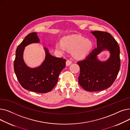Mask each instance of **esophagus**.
I'll list each match as a JSON object with an SVG mask.
<instances>
[{
    "label": "esophagus",
    "mask_w": 130,
    "mask_h": 130,
    "mask_svg": "<svg viewBox=\"0 0 130 130\" xmlns=\"http://www.w3.org/2000/svg\"><path fill=\"white\" fill-rule=\"evenodd\" d=\"M72 63V61L70 60H67L66 61V66H69Z\"/></svg>",
    "instance_id": "obj_1"
}]
</instances>
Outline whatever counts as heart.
<instances>
[{
    "mask_svg": "<svg viewBox=\"0 0 130 130\" xmlns=\"http://www.w3.org/2000/svg\"><path fill=\"white\" fill-rule=\"evenodd\" d=\"M57 51L64 53L66 50L73 51L74 56L77 59H82L86 57L92 50L93 44L91 41L86 40L83 37L70 35L64 37L61 43L55 44Z\"/></svg>",
    "mask_w": 130,
    "mask_h": 130,
    "instance_id": "b5f03b06",
    "label": "heart"
}]
</instances>
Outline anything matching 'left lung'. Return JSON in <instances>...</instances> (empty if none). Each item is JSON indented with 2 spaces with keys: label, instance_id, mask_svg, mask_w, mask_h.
Returning a JSON list of instances; mask_svg holds the SVG:
<instances>
[{
  "label": "left lung",
  "instance_id": "8db88e82",
  "mask_svg": "<svg viewBox=\"0 0 130 130\" xmlns=\"http://www.w3.org/2000/svg\"><path fill=\"white\" fill-rule=\"evenodd\" d=\"M91 33L96 38L97 48L85 59L77 62L80 67L78 83L85 91L96 92L110 87L117 78L121 66L120 51L118 42L110 33L101 31ZM105 50L110 52V56L101 62L97 55Z\"/></svg>",
  "mask_w": 130,
  "mask_h": 130
}]
</instances>
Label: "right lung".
<instances>
[{"mask_svg":"<svg viewBox=\"0 0 130 130\" xmlns=\"http://www.w3.org/2000/svg\"><path fill=\"white\" fill-rule=\"evenodd\" d=\"M38 43L37 32L27 35L17 48L13 67L18 80L24 88L36 93H46L52 91L56 85L59 75L66 66V59L51 55L47 48L44 47L46 56L43 63L36 68L27 66L23 59L25 47Z\"/></svg>","mask_w":130,"mask_h":130,"instance_id":"obj_1","label":"right lung"}]
</instances>
